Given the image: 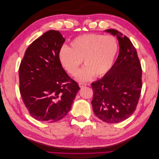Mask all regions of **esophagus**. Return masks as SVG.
<instances>
[{
    "label": "esophagus",
    "mask_w": 159,
    "mask_h": 159,
    "mask_svg": "<svg viewBox=\"0 0 159 159\" xmlns=\"http://www.w3.org/2000/svg\"><path fill=\"white\" fill-rule=\"evenodd\" d=\"M87 85V84H86L85 83H82V82H80L79 83V86L80 88H84L85 87V86Z\"/></svg>",
    "instance_id": "34e87169"
}]
</instances>
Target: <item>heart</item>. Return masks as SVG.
<instances>
[{"label": "heart", "mask_w": 159, "mask_h": 159, "mask_svg": "<svg viewBox=\"0 0 159 159\" xmlns=\"http://www.w3.org/2000/svg\"><path fill=\"white\" fill-rule=\"evenodd\" d=\"M70 46L60 49V61L70 74L75 75L83 60L85 66L77 75L81 81H88L93 75L102 77L106 74L111 68L119 50L118 42L114 36L97 34L76 37Z\"/></svg>", "instance_id": "b5f03b06"}]
</instances>
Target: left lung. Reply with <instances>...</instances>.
Instances as JSON below:
<instances>
[{"mask_svg": "<svg viewBox=\"0 0 159 159\" xmlns=\"http://www.w3.org/2000/svg\"><path fill=\"white\" fill-rule=\"evenodd\" d=\"M119 45L117 60L102 79L91 84V104L99 119L109 123L121 122L135 111L142 88V69L135 48L126 36L114 29Z\"/></svg>", "mask_w": 159, "mask_h": 159, "instance_id": "left-lung-1", "label": "left lung"}]
</instances>
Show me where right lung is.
Listing matches in <instances>:
<instances>
[{"instance_id": "add662e5", "label": "right lung", "mask_w": 159, "mask_h": 159, "mask_svg": "<svg viewBox=\"0 0 159 159\" xmlns=\"http://www.w3.org/2000/svg\"><path fill=\"white\" fill-rule=\"evenodd\" d=\"M64 42L59 31L45 32L28 46L19 67L22 101L38 121L53 123L65 117L80 89L60 61Z\"/></svg>"}]
</instances>
